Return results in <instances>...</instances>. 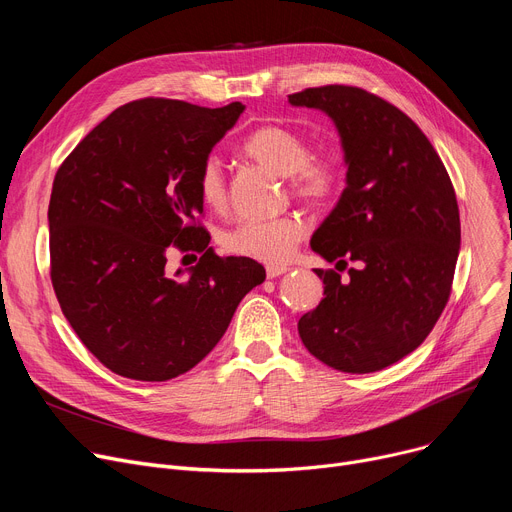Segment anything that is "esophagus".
<instances>
[{
  "mask_svg": "<svg viewBox=\"0 0 512 512\" xmlns=\"http://www.w3.org/2000/svg\"><path fill=\"white\" fill-rule=\"evenodd\" d=\"M288 270H290V267H286V265H267L265 267V274H267V278H280Z\"/></svg>",
  "mask_w": 512,
  "mask_h": 512,
  "instance_id": "obj_1",
  "label": "esophagus"
}]
</instances>
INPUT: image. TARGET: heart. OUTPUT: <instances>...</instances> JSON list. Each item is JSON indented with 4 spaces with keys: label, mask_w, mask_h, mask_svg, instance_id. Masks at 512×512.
Listing matches in <instances>:
<instances>
[{
    "label": "heart",
    "mask_w": 512,
    "mask_h": 512,
    "mask_svg": "<svg viewBox=\"0 0 512 512\" xmlns=\"http://www.w3.org/2000/svg\"><path fill=\"white\" fill-rule=\"evenodd\" d=\"M242 153L274 174L288 176L290 191L309 205L330 203L342 182V168L330 153H311L303 134L286 126L265 124L255 128L242 143ZM199 195L211 209H222L228 199L226 176L218 157H207L199 170ZM305 236L297 215L274 220H245L222 236L228 253L263 263L286 261Z\"/></svg>",
    "instance_id": "1"
}]
</instances>
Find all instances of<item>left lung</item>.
Here are the masks:
<instances>
[{
    "instance_id": "left-lung-1",
    "label": "left lung",
    "mask_w": 512,
    "mask_h": 512,
    "mask_svg": "<svg viewBox=\"0 0 512 512\" xmlns=\"http://www.w3.org/2000/svg\"><path fill=\"white\" fill-rule=\"evenodd\" d=\"M332 118L346 188L311 238L326 261L357 265L324 280L321 303L299 319L307 351L338 371H380L413 353L442 315L461 249L459 205L440 155L398 107L359 87L288 95Z\"/></svg>"
}]
</instances>
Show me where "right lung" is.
Masks as SVG:
<instances>
[{
    "instance_id": "right-lung-1",
    "label": "right lung",
    "mask_w": 512,
    "mask_h": 512,
    "mask_svg": "<svg viewBox=\"0 0 512 512\" xmlns=\"http://www.w3.org/2000/svg\"><path fill=\"white\" fill-rule=\"evenodd\" d=\"M242 112L240 101L215 110L130 101L76 145L53 180V290L76 336L122 378L166 382L193 369L265 280L257 261L215 255L195 222L199 170ZM172 248L204 255L170 277Z\"/></svg>"
}]
</instances>
